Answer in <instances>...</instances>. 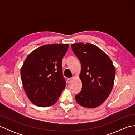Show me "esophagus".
<instances>
[{
  "mask_svg": "<svg viewBox=\"0 0 135 135\" xmlns=\"http://www.w3.org/2000/svg\"><path fill=\"white\" fill-rule=\"evenodd\" d=\"M73 78H67V82L68 84H70V83L73 81Z\"/></svg>",
  "mask_w": 135,
  "mask_h": 135,
  "instance_id": "34e87169",
  "label": "esophagus"
}]
</instances>
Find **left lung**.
<instances>
[{"instance_id": "8db88e82", "label": "left lung", "mask_w": 135, "mask_h": 135, "mask_svg": "<svg viewBox=\"0 0 135 135\" xmlns=\"http://www.w3.org/2000/svg\"><path fill=\"white\" fill-rule=\"evenodd\" d=\"M71 47L82 66L79 77L82 88L75 96L76 101L84 107H98L113 89L115 75L113 62L104 51L89 43H76Z\"/></svg>"}]
</instances>
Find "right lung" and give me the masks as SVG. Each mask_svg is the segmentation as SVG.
Here are the masks:
<instances>
[{
  "instance_id": "obj_1",
  "label": "right lung",
  "mask_w": 135,
  "mask_h": 135,
  "mask_svg": "<svg viewBox=\"0 0 135 135\" xmlns=\"http://www.w3.org/2000/svg\"><path fill=\"white\" fill-rule=\"evenodd\" d=\"M68 44L45 45L27 56L21 69L22 86L28 99L39 107L57 102L65 87L62 59Z\"/></svg>"
}]
</instances>
